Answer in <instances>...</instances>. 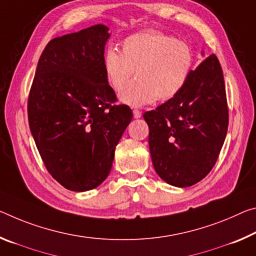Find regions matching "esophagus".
<instances>
[{
    "label": "esophagus",
    "instance_id": "obj_1",
    "mask_svg": "<svg viewBox=\"0 0 256 256\" xmlns=\"http://www.w3.org/2000/svg\"><path fill=\"white\" fill-rule=\"evenodd\" d=\"M133 117H134V118H140L141 112L138 110V109H133Z\"/></svg>",
    "mask_w": 256,
    "mask_h": 256
}]
</instances>
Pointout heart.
I'll use <instances>...</instances> for the list:
<instances>
[{
    "label": "heart",
    "mask_w": 256,
    "mask_h": 256,
    "mask_svg": "<svg viewBox=\"0 0 256 256\" xmlns=\"http://www.w3.org/2000/svg\"><path fill=\"white\" fill-rule=\"evenodd\" d=\"M194 48L163 32L148 30L130 35L122 52L108 48L102 66L107 82L115 91L124 88L136 70L137 78L120 92V100L140 107L168 101L186 86L194 66Z\"/></svg>",
    "instance_id": "1"
}]
</instances>
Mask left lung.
<instances>
[{
  "label": "left lung",
  "mask_w": 256,
  "mask_h": 256,
  "mask_svg": "<svg viewBox=\"0 0 256 256\" xmlns=\"http://www.w3.org/2000/svg\"><path fill=\"white\" fill-rule=\"evenodd\" d=\"M154 168L166 184L186 188L208 176L228 131L221 64L210 54L176 98L146 112Z\"/></svg>",
  "instance_id": "left-lung-1"
}]
</instances>
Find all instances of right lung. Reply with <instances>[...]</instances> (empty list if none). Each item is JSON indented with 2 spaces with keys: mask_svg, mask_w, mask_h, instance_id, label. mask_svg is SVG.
<instances>
[{
  "mask_svg": "<svg viewBox=\"0 0 256 256\" xmlns=\"http://www.w3.org/2000/svg\"><path fill=\"white\" fill-rule=\"evenodd\" d=\"M104 25L56 38L40 56L28 96V122L52 178L72 192H88L106 180L115 148L132 120L116 102L104 72Z\"/></svg>",
  "mask_w": 256,
  "mask_h": 256,
  "instance_id": "obj_1",
  "label": "right lung"
}]
</instances>
